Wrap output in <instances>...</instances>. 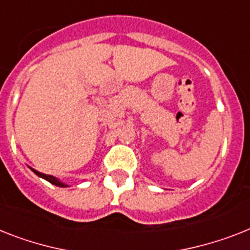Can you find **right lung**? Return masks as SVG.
I'll return each mask as SVG.
<instances>
[{
    "label": "right lung",
    "instance_id": "obj_1",
    "mask_svg": "<svg viewBox=\"0 0 250 250\" xmlns=\"http://www.w3.org/2000/svg\"><path fill=\"white\" fill-rule=\"evenodd\" d=\"M29 168H30V170H32L33 172H34V174L37 175V176L42 177V179H44V180L49 181V183H51V184L56 185V187H60V188H67V187H70V185L65 184V183H63V181L59 180V179H57V177L52 176V175H46V174H42V172H39V171L34 170V168H32V167H29Z\"/></svg>",
    "mask_w": 250,
    "mask_h": 250
}]
</instances>
